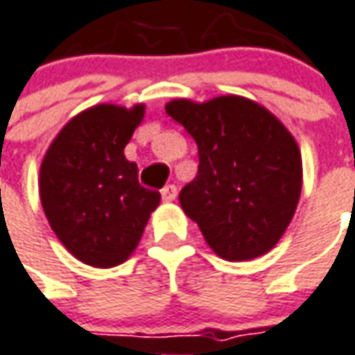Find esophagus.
Instances as JSON below:
<instances>
[{
	"instance_id": "esophagus-1",
	"label": "esophagus",
	"mask_w": 355,
	"mask_h": 355,
	"mask_svg": "<svg viewBox=\"0 0 355 355\" xmlns=\"http://www.w3.org/2000/svg\"><path fill=\"white\" fill-rule=\"evenodd\" d=\"M161 198L165 202H175L177 200V186L175 184H167L163 190H161Z\"/></svg>"
}]
</instances>
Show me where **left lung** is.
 <instances>
[{
	"label": "left lung",
	"mask_w": 355,
	"mask_h": 355,
	"mask_svg": "<svg viewBox=\"0 0 355 355\" xmlns=\"http://www.w3.org/2000/svg\"><path fill=\"white\" fill-rule=\"evenodd\" d=\"M167 115L198 144L196 178L180 205L207 246L227 261H246L277 246L298 207L302 153L269 109L242 96L173 100Z\"/></svg>",
	"instance_id": "obj_1"
}]
</instances>
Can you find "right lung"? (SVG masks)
Segmentation results:
<instances>
[{
  "mask_svg": "<svg viewBox=\"0 0 355 355\" xmlns=\"http://www.w3.org/2000/svg\"><path fill=\"white\" fill-rule=\"evenodd\" d=\"M146 105L98 103L74 115L40 167V200L55 236L83 263L109 269L138 246L161 194L138 182L125 157Z\"/></svg>",
  "mask_w": 355,
  "mask_h": 355,
  "instance_id": "obj_1",
  "label": "right lung"
}]
</instances>
